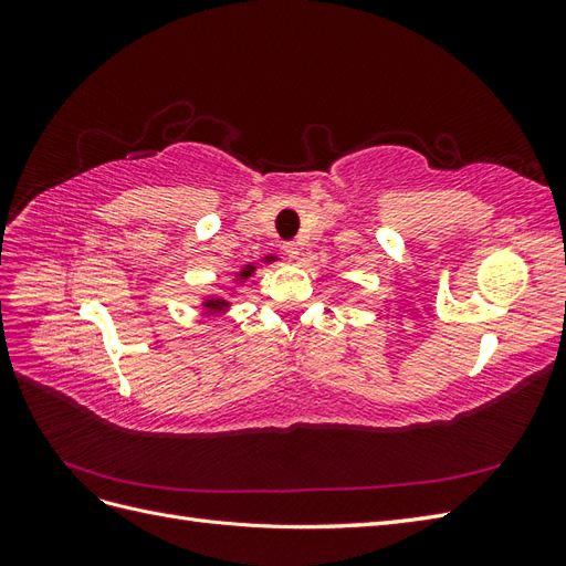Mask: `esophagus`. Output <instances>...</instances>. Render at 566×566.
I'll return each instance as SVG.
<instances>
[{"label":"esophagus","mask_w":566,"mask_h":566,"mask_svg":"<svg viewBox=\"0 0 566 566\" xmlns=\"http://www.w3.org/2000/svg\"><path fill=\"white\" fill-rule=\"evenodd\" d=\"M283 252L290 256V260H295V256L300 254V245L295 241H285L283 243Z\"/></svg>","instance_id":"esophagus-1"}]
</instances>
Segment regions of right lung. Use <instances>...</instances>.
<instances>
[{"label": "right lung", "instance_id": "add662e5", "mask_svg": "<svg viewBox=\"0 0 566 566\" xmlns=\"http://www.w3.org/2000/svg\"><path fill=\"white\" fill-rule=\"evenodd\" d=\"M250 271H252V269H250V266H248V269H245V271H241V273H243V279H245V276H250ZM221 304H224V302H217V300H212V302H208V306H212V310H221Z\"/></svg>", "mask_w": 566, "mask_h": 566}]
</instances>
